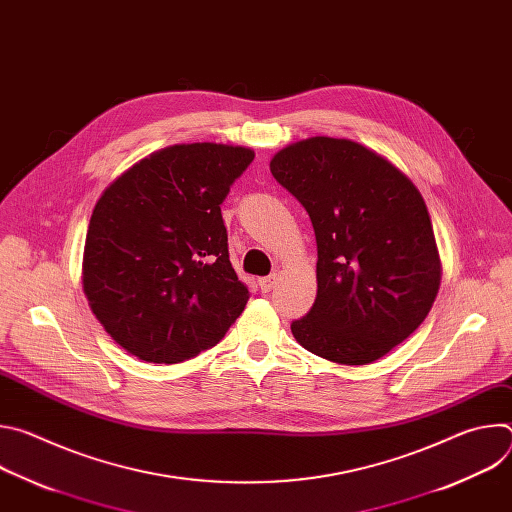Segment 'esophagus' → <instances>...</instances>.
<instances>
[{"instance_id":"1","label":"esophagus","mask_w":512,"mask_h":512,"mask_svg":"<svg viewBox=\"0 0 512 512\" xmlns=\"http://www.w3.org/2000/svg\"><path fill=\"white\" fill-rule=\"evenodd\" d=\"M277 283H279V275L277 273H271V275H267V277H261L259 279V287H261V291H271L273 287H277Z\"/></svg>"}]
</instances>
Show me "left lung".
I'll list each match as a JSON object with an SVG mask.
<instances>
[{"label":"left lung","mask_w":512,"mask_h":512,"mask_svg":"<svg viewBox=\"0 0 512 512\" xmlns=\"http://www.w3.org/2000/svg\"><path fill=\"white\" fill-rule=\"evenodd\" d=\"M273 178L308 210L318 294L294 338L338 364H371L413 334L442 281L431 218L417 186L352 139L316 135L279 150Z\"/></svg>","instance_id":"8db88e82"}]
</instances>
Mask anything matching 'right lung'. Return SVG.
<instances>
[{
  "label": "right lung",
  "mask_w": 512,
  "mask_h": 512,
  "mask_svg": "<svg viewBox=\"0 0 512 512\" xmlns=\"http://www.w3.org/2000/svg\"><path fill=\"white\" fill-rule=\"evenodd\" d=\"M255 152L176 143L139 160L95 204L83 289L107 334L145 362L174 364L223 340L249 289L231 259L221 204Z\"/></svg>",
  "instance_id": "add662e5"
}]
</instances>
